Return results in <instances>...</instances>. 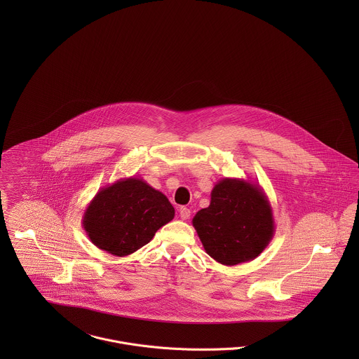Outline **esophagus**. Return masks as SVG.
Here are the masks:
<instances>
[{"label":"esophagus","instance_id":"obj_1","mask_svg":"<svg viewBox=\"0 0 359 359\" xmlns=\"http://www.w3.org/2000/svg\"><path fill=\"white\" fill-rule=\"evenodd\" d=\"M180 215L182 219H188L191 217V210L188 207H181L180 208Z\"/></svg>","mask_w":359,"mask_h":359}]
</instances>
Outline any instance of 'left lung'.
Wrapping results in <instances>:
<instances>
[{
  "mask_svg": "<svg viewBox=\"0 0 359 359\" xmlns=\"http://www.w3.org/2000/svg\"><path fill=\"white\" fill-rule=\"evenodd\" d=\"M192 224L205 253L229 266L259 256L275 233L272 207L262 188L241 178L218 181L210 205L196 212Z\"/></svg>",
  "mask_w": 359,
  "mask_h": 359,
  "instance_id": "1",
  "label": "left lung"
}]
</instances>
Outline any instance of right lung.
Listing matches in <instances>:
<instances>
[{"label":"right lung","mask_w":359,"mask_h":359,"mask_svg":"<svg viewBox=\"0 0 359 359\" xmlns=\"http://www.w3.org/2000/svg\"><path fill=\"white\" fill-rule=\"evenodd\" d=\"M174 214L165 195L130 177L100 189L84 211L83 226L98 249L126 257L149 243Z\"/></svg>","instance_id":"add662e5"}]
</instances>
